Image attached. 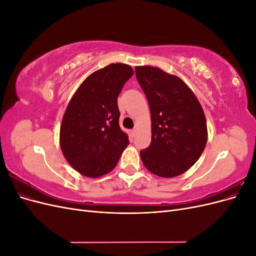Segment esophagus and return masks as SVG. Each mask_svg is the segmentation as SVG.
<instances>
[{
	"label": "esophagus",
	"mask_w": 256,
	"mask_h": 256,
	"mask_svg": "<svg viewBox=\"0 0 256 256\" xmlns=\"http://www.w3.org/2000/svg\"><path fill=\"white\" fill-rule=\"evenodd\" d=\"M136 129H132V130H131V136H136Z\"/></svg>",
	"instance_id": "1"
}]
</instances>
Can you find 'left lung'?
Here are the masks:
<instances>
[{"label":"left lung","mask_w":256,"mask_h":256,"mask_svg":"<svg viewBox=\"0 0 256 256\" xmlns=\"http://www.w3.org/2000/svg\"><path fill=\"white\" fill-rule=\"evenodd\" d=\"M152 116V142L140 152L152 174L171 178L196 164L207 143L205 114L198 98L182 79L152 66H136Z\"/></svg>","instance_id":"obj_1"}]
</instances>
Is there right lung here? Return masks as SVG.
Returning <instances> with one entry per match:
<instances>
[{"mask_svg":"<svg viewBox=\"0 0 256 256\" xmlns=\"http://www.w3.org/2000/svg\"><path fill=\"white\" fill-rule=\"evenodd\" d=\"M132 74L129 65H108L90 74L69 102L60 145L68 164L80 174L96 178L111 172L129 144L120 127L118 97Z\"/></svg>","mask_w":256,"mask_h":256,"instance_id":"add662e5","label":"right lung"}]
</instances>
